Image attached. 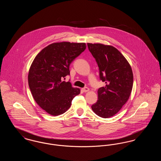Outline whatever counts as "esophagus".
<instances>
[{
  "label": "esophagus",
  "instance_id": "34e87169",
  "mask_svg": "<svg viewBox=\"0 0 161 161\" xmlns=\"http://www.w3.org/2000/svg\"><path fill=\"white\" fill-rule=\"evenodd\" d=\"M82 91L84 92H88V91H89V89L88 87H84V88L82 89Z\"/></svg>",
  "mask_w": 161,
  "mask_h": 161
}]
</instances>
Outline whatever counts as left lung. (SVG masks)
I'll use <instances>...</instances> for the list:
<instances>
[{
  "instance_id": "1",
  "label": "left lung",
  "mask_w": 161,
  "mask_h": 161,
  "mask_svg": "<svg viewBox=\"0 0 161 161\" xmlns=\"http://www.w3.org/2000/svg\"><path fill=\"white\" fill-rule=\"evenodd\" d=\"M87 46L98 64L100 79L106 83L98 90V100L92 105V110L100 117L108 118L116 114L130 97L133 83L132 69L115 47L90 43Z\"/></svg>"
}]
</instances>
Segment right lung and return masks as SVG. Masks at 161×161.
<instances>
[{"label": "right lung", "instance_id": "right-lung-1", "mask_svg": "<svg viewBox=\"0 0 161 161\" xmlns=\"http://www.w3.org/2000/svg\"><path fill=\"white\" fill-rule=\"evenodd\" d=\"M86 48L85 43L56 42L38 53L28 72V84L37 104L50 115L57 116L69 109L80 89L61 79L70 74L71 62Z\"/></svg>", "mask_w": 161, "mask_h": 161}]
</instances>
